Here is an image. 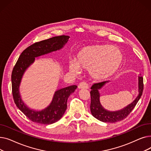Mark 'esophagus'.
Returning a JSON list of instances; mask_svg holds the SVG:
<instances>
[{
	"label": "esophagus",
	"mask_w": 151,
	"mask_h": 151,
	"mask_svg": "<svg viewBox=\"0 0 151 151\" xmlns=\"http://www.w3.org/2000/svg\"><path fill=\"white\" fill-rule=\"evenodd\" d=\"M78 88H79V89H88V88H89V86H88V84H87L86 83H85V82H82V83H80V84H79V85H78Z\"/></svg>",
	"instance_id": "1"
}]
</instances>
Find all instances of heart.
Wrapping results in <instances>:
<instances>
[{
  "label": "heart",
  "mask_w": 151,
  "mask_h": 151,
  "mask_svg": "<svg viewBox=\"0 0 151 151\" xmlns=\"http://www.w3.org/2000/svg\"><path fill=\"white\" fill-rule=\"evenodd\" d=\"M122 55L117 47L104 45L85 46L77 53L75 62H70L68 68L74 75L80 69L89 71L96 80H104L113 75L120 67Z\"/></svg>",
  "instance_id": "b5f03b06"
}]
</instances>
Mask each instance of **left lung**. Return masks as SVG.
<instances>
[{"mask_svg":"<svg viewBox=\"0 0 151 151\" xmlns=\"http://www.w3.org/2000/svg\"><path fill=\"white\" fill-rule=\"evenodd\" d=\"M109 81H103L93 84L91 88V111L92 116L98 120L104 122L114 123L123 120L129 116L134 106H136L138 100L141 98L143 91V78L141 76L138 77V92L139 94L132 104L122 109L116 111H109L103 108L100 102V90L103 86Z\"/></svg>","mask_w":151,"mask_h":151,"instance_id":"left-lung-1","label":"left lung"}]
</instances>
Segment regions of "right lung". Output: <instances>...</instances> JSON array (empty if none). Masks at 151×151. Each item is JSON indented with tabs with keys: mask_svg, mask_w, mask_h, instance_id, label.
Instances as JSON below:
<instances>
[{
	"mask_svg": "<svg viewBox=\"0 0 151 151\" xmlns=\"http://www.w3.org/2000/svg\"><path fill=\"white\" fill-rule=\"evenodd\" d=\"M69 38L67 35L54 37L29 46L21 54L13 69L12 85L14 101L17 107L32 122L47 125L58 121L65 112L68 97L75 92L77 86H70L55 91L50 105L42 111H36L29 108L21 100L19 87L22 75L34 62L35 58L60 50L67 43Z\"/></svg>",
	"mask_w": 151,
	"mask_h": 151,
	"instance_id": "add662e5",
	"label": "right lung"
}]
</instances>
